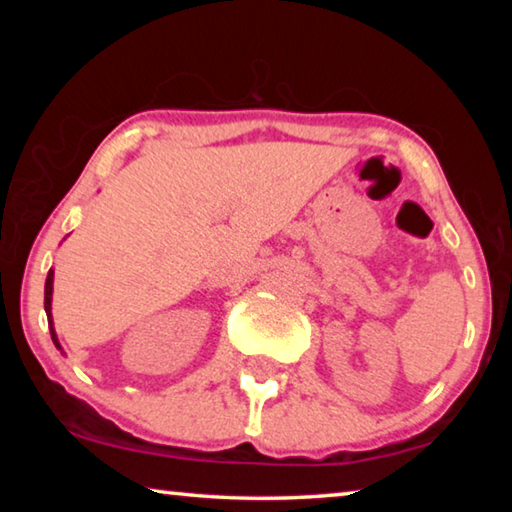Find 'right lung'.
I'll return each instance as SVG.
<instances>
[{"label":"right lung","mask_w":512,"mask_h":512,"mask_svg":"<svg viewBox=\"0 0 512 512\" xmlns=\"http://www.w3.org/2000/svg\"><path fill=\"white\" fill-rule=\"evenodd\" d=\"M51 296H54V268H49L47 273V282H45V311H47V320H49V332H51V341H54V345L58 350L60 348V341H58V334L54 329V318H51Z\"/></svg>","instance_id":"right-lung-1"}]
</instances>
